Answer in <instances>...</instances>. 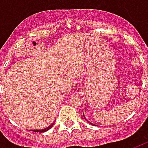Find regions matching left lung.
<instances>
[{"label": "left lung", "mask_w": 148, "mask_h": 148, "mask_svg": "<svg viewBox=\"0 0 148 148\" xmlns=\"http://www.w3.org/2000/svg\"><path fill=\"white\" fill-rule=\"evenodd\" d=\"M83 116H84V114H83ZM84 117H85V116H84ZM85 119H86V117H85ZM86 121H87V120H86ZM88 122H89V123H90V124H92V123H90V121H88Z\"/></svg>", "instance_id": "left-lung-1"}]
</instances>
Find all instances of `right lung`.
<instances>
[{"label":"right lung","mask_w":148,"mask_h":148,"mask_svg":"<svg viewBox=\"0 0 148 148\" xmlns=\"http://www.w3.org/2000/svg\"><path fill=\"white\" fill-rule=\"evenodd\" d=\"M54 124H55V122H54V123H52L49 127H46V128H44V129H40V130H36V129H35V130H32V132H46V131L49 130L50 128H51V127H53V125H54Z\"/></svg>","instance_id":"1"}]
</instances>
